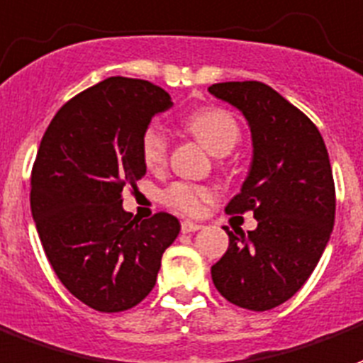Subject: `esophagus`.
Here are the masks:
<instances>
[{"mask_svg":"<svg viewBox=\"0 0 363 363\" xmlns=\"http://www.w3.org/2000/svg\"><path fill=\"white\" fill-rule=\"evenodd\" d=\"M199 230H203V223L191 222V220H184V222H182V231H184V233H191V231Z\"/></svg>","mask_w":363,"mask_h":363,"instance_id":"1","label":"esophagus"}]
</instances>
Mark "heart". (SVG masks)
<instances>
[{
    "label": "heart",
    "instance_id": "obj_1",
    "mask_svg": "<svg viewBox=\"0 0 363 363\" xmlns=\"http://www.w3.org/2000/svg\"><path fill=\"white\" fill-rule=\"evenodd\" d=\"M185 128L193 138L212 155L223 157L237 145L241 138V128L237 124L235 116L223 108H203L185 118ZM143 160L151 170L164 166L168 155V141L164 132L157 126H151L143 133L141 141ZM166 203L176 211L185 214H201L206 204L214 201V191L206 185L187 184L178 182L168 187L164 193Z\"/></svg>",
    "mask_w": 363,
    "mask_h": 363
}]
</instances>
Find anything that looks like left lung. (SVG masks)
I'll return each mask as SVG.
<instances>
[{
	"label": "left lung",
	"mask_w": 363,
	"mask_h": 363,
	"mask_svg": "<svg viewBox=\"0 0 363 363\" xmlns=\"http://www.w3.org/2000/svg\"><path fill=\"white\" fill-rule=\"evenodd\" d=\"M243 114L252 160L225 212L252 211L255 231H228L230 247L212 266V281L235 306L266 312L306 283L329 243L335 184L325 143L306 114L262 82L208 88Z\"/></svg>",
	"instance_id": "obj_1"
}]
</instances>
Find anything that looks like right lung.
Segmentation results:
<instances>
[{"instance_id": "add662e5", "label": "right lung", "mask_w": 363, "mask_h": 363, "mask_svg": "<svg viewBox=\"0 0 363 363\" xmlns=\"http://www.w3.org/2000/svg\"><path fill=\"white\" fill-rule=\"evenodd\" d=\"M170 107L151 82L113 76L62 105L38 149L30 191L38 235L62 285L97 312L140 304L179 233L172 214L140 222L122 208L124 185L147 172L143 133Z\"/></svg>"}]
</instances>
